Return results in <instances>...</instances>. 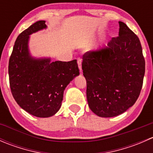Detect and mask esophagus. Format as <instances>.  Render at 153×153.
<instances>
[{"instance_id":"34e87169","label":"esophagus","mask_w":153,"mask_h":153,"mask_svg":"<svg viewBox=\"0 0 153 153\" xmlns=\"http://www.w3.org/2000/svg\"><path fill=\"white\" fill-rule=\"evenodd\" d=\"M77 62H78V68H79L80 69V72H82V67H81V58H78V59H77Z\"/></svg>"}]
</instances>
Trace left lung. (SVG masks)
Instances as JSON below:
<instances>
[{
    "mask_svg": "<svg viewBox=\"0 0 153 153\" xmlns=\"http://www.w3.org/2000/svg\"><path fill=\"white\" fill-rule=\"evenodd\" d=\"M107 46L83 55L89 107L98 116L121 115L138 99L143 85L145 61L139 38L124 22Z\"/></svg>",
    "mask_w": 153,
    "mask_h": 153,
    "instance_id": "obj_1",
    "label": "left lung"
}]
</instances>
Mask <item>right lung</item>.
<instances>
[{
  "mask_svg": "<svg viewBox=\"0 0 153 153\" xmlns=\"http://www.w3.org/2000/svg\"><path fill=\"white\" fill-rule=\"evenodd\" d=\"M39 21L18 36L9 61L11 92L23 109L38 118L55 115L61 106L64 91L79 75L77 60L51 61L31 56L28 43L31 34L47 28Z\"/></svg>",
  "mask_w": 153,
  "mask_h": 153,
  "instance_id": "add662e5",
  "label": "right lung"
}]
</instances>
